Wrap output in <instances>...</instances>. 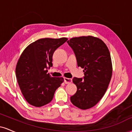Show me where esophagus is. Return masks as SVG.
Returning <instances> with one entry per match:
<instances>
[{
	"label": "esophagus",
	"instance_id": "34e87169",
	"mask_svg": "<svg viewBox=\"0 0 132 132\" xmlns=\"http://www.w3.org/2000/svg\"><path fill=\"white\" fill-rule=\"evenodd\" d=\"M64 81L65 84H70V83L72 82V79L70 78H64Z\"/></svg>",
	"mask_w": 132,
	"mask_h": 132
}]
</instances>
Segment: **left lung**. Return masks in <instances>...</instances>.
<instances>
[{
    "instance_id": "obj_1",
    "label": "left lung",
    "mask_w": 132,
    "mask_h": 132,
    "mask_svg": "<svg viewBox=\"0 0 132 132\" xmlns=\"http://www.w3.org/2000/svg\"><path fill=\"white\" fill-rule=\"evenodd\" d=\"M67 43L84 72V78L72 79L77 91L71 101L81 109H88L102 99L110 83L112 64L109 50L102 40L92 36L72 38Z\"/></svg>"
}]
</instances>
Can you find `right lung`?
Listing matches in <instances>:
<instances>
[{"label": "right lung", "mask_w": 132, "mask_h": 132, "mask_svg": "<svg viewBox=\"0 0 132 132\" xmlns=\"http://www.w3.org/2000/svg\"><path fill=\"white\" fill-rule=\"evenodd\" d=\"M67 38L39 39L24 50L16 66L18 84L23 95L30 105L42 107L52 101L63 78H53L47 74L53 66L54 51Z\"/></svg>", "instance_id": "add662e5"}]
</instances>
